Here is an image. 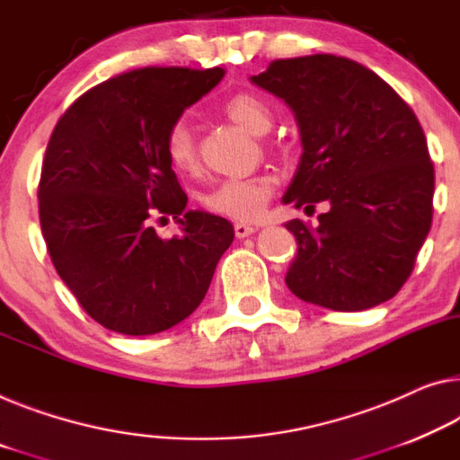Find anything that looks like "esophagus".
<instances>
[{"instance_id": "esophagus-1", "label": "esophagus", "mask_w": 460, "mask_h": 460, "mask_svg": "<svg viewBox=\"0 0 460 460\" xmlns=\"http://www.w3.org/2000/svg\"><path fill=\"white\" fill-rule=\"evenodd\" d=\"M254 232H257V226H251V224H243V222H238V224H234V234H236L238 238H246V236H251V234H254Z\"/></svg>"}]
</instances>
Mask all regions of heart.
Listing matches in <instances>:
<instances>
[{
    "label": "heart",
    "instance_id": "obj_1",
    "mask_svg": "<svg viewBox=\"0 0 460 460\" xmlns=\"http://www.w3.org/2000/svg\"><path fill=\"white\" fill-rule=\"evenodd\" d=\"M222 112L230 121L254 136H263L271 129L273 112L263 98L252 92H234L222 102ZM164 156L172 171L189 174L197 168V144L185 119H176L164 133ZM275 190L271 176H251V179H228L211 187L201 197L203 208L211 214L230 217L236 222H252L265 214Z\"/></svg>",
    "mask_w": 460,
    "mask_h": 460
}]
</instances>
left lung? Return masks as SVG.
<instances>
[{
	"mask_svg": "<svg viewBox=\"0 0 460 460\" xmlns=\"http://www.w3.org/2000/svg\"><path fill=\"white\" fill-rule=\"evenodd\" d=\"M298 119L304 154L284 203L314 211L292 220L298 254L286 284L300 300L366 310L409 279L434 214V162L411 107L362 63L319 53L275 59L252 75Z\"/></svg>",
	"mask_w": 460,
	"mask_h": 460,
	"instance_id": "obj_1",
	"label": "left lung"
}]
</instances>
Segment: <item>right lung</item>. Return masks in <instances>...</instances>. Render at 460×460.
<instances>
[{
	"label": "right lung",
	"mask_w": 460,
	"mask_h": 460,
	"mask_svg": "<svg viewBox=\"0 0 460 460\" xmlns=\"http://www.w3.org/2000/svg\"><path fill=\"white\" fill-rule=\"evenodd\" d=\"M224 77V69L141 67L74 101L49 139L39 181L47 251L80 306L104 329L154 335L206 298L234 240L220 216L187 208L164 156V133ZM172 217L179 237L162 239Z\"/></svg>",
	"instance_id": "right-lung-1"
}]
</instances>
